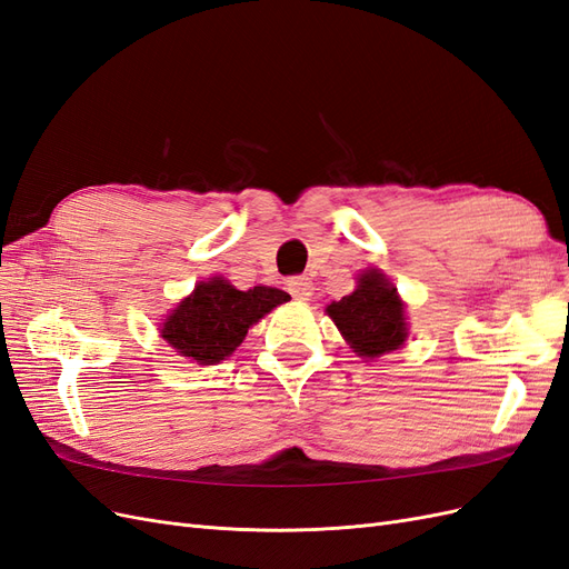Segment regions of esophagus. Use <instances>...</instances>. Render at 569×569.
Instances as JSON below:
<instances>
[{"label":"esophagus","instance_id":"1","mask_svg":"<svg viewBox=\"0 0 569 569\" xmlns=\"http://www.w3.org/2000/svg\"><path fill=\"white\" fill-rule=\"evenodd\" d=\"M287 289H289V295L295 297L297 301H308V299L313 297V282L308 280V278H291L287 282Z\"/></svg>","mask_w":569,"mask_h":569}]
</instances>
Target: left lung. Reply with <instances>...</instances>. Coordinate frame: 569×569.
<instances>
[{
	"instance_id": "1",
	"label": "left lung",
	"mask_w": 569,
	"mask_h": 569,
	"mask_svg": "<svg viewBox=\"0 0 569 569\" xmlns=\"http://www.w3.org/2000/svg\"><path fill=\"white\" fill-rule=\"evenodd\" d=\"M403 308L399 291L387 274L370 268L358 274V284L351 295L332 301L325 313L335 320L353 353L377 358L403 347L408 337Z\"/></svg>"
}]
</instances>
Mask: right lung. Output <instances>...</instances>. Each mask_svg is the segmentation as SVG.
Masks as SVG:
<instances>
[{"instance_id":"1","label":"right lung","mask_w":569,"mask_h":569,"mask_svg":"<svg viewBox=\"0 0 569 569\" xmlns=\"http://www.w3.org/2000/svg\"><path fill=\"white\" fill-rule=\"evenodd\" d=\"M289 299L274 287L239 291L226 278L199 282L161 325V337L199 366H216L244 341L249 327Z\"/></svg>"}]
</instances>
